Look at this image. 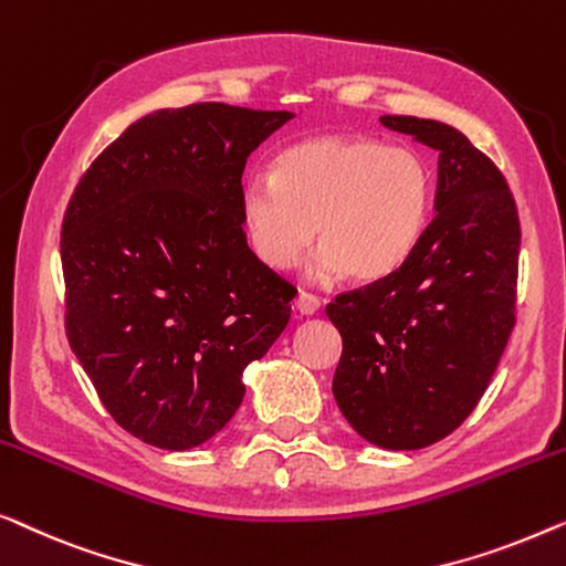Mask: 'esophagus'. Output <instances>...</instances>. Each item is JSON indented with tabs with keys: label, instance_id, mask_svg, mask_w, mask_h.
<instances>
[{
	"label": "esophagus",
	"instance_id": "34e87169",
	"mask_svg": "<svg viewBox=\"0 0 566 566\" xmlns=\"http://www.w3.org/2000/svg\"><path fill=\"white\" fill-rule=\"evenodd\" d=\"M294 307H297L302 315H315L317 310H321V297L313 292H300L297 300H294Z\"/></svg>",
	"mask_w": 566,
	"mask_h": 566
}]
</instances>
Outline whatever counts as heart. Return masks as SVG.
Wrapping results in <instances>:
<instances>
[{
	"instance_id": "b5f03b06",
	"label": "heart",
	"mask_w": 566,
	"mask_h": 566,
	"mask_svg": "<svg viewBox=\"0 0 566 566\" xmlns=\"http://www.w3.org/2000/svg\"><path fill=\"white\" fill-rule=\"evenodd\" d=\"M433 200L436 174L416 150L323 135L282 150L272 174L243 179L241 220L266 266L292 269L315 235V276L377 282L423 241Z\"/></svg>"
}]
</instances>
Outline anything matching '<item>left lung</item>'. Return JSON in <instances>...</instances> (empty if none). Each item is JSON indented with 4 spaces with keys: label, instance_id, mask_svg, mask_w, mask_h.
Returning a JSON list of instances; mask_svg holds the SVG:
<instances>
[{
    "label": "left lung",
    "instance_id": "1",
    "mask_svg": "<svg viewBox=\"0 0 566 566\" xmlns=\"http://www.w3.org/2000/svg\"><path fill=\"white\" fill-rule=\"evenodd\" d=\"M379 120L439 150L436 214L397 272L325 307L344 338L333 395L361 439L426 449L476 408L511 338L521 220L503 171L457 127Z\"/></svg>",
    "mask_w": 566,
    "mask_h": 566
}]
</instances>
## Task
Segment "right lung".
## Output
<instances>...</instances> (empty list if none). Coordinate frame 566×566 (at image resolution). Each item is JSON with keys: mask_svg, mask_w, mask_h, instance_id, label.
Returning <instances> with one entry per match:
<instances>
[{"mask_svg": "<svg viewBox=\"0 0 566 566\" xmlns=\"http://www.w3.org/2000/svg\"><path fill=\"white\" fill-rule=\"evenodd\" d=\"M290 113L195 102L133 123L63 212V325L115 423L185 451L233 418L297 290L245 243L241 179Z\"/></svg>", "mask_w": 566, "mask_h": 566, "instance_id": "add662e5", "label": "right lung"}]
</instances>
